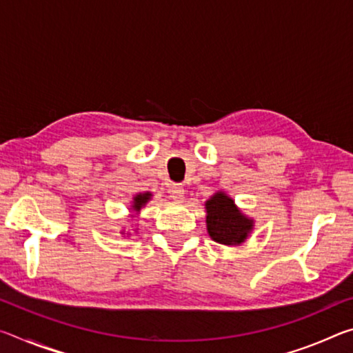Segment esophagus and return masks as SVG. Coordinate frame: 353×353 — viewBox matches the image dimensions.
Masks as SVG:
<instances>
[{
  "instance_id": "esophagus-1",
  "label": "esophagus",
  "mask_w": 353,
  "mask_h": 353,
  "mask_svg": "<svg viewBox=\"0 0 353 353\" xmlns=\"http://www.w3.org/2000/svg\"><path fill=\"white\" fill-rule=\"evenodd\" d=\"M170 194H171V199L176 201V202H182L185 199V188L182 187L181 183H176L172 185L170 188Z\"/></svg>"
}]
</instances>
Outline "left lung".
<instances>
[{"instance_id":"8db88e82","label":"left lung","mask_w":353,"mask_h":353,"mask_svg":"<svg viewBox=\"0 0 353 353\" xmlns=\"http://www.w3.org/2000/svg\"><path fill=\"white\" fill-rule=\"evenodd\" d=\"M207 232L213 241L224 246H241L252 234L255 221L244 214L235 201L218 190L205 201Z\"/></svg>"}]
</instances>
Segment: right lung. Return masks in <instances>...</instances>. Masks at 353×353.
Here are the masks:
<instances>
[{"mask_svg":"<svg viewBox=\"0 0 353 353\" xmlns=\"http://www.w3.org/2000/svg\"><path fill=\"white\" fill-rule=\"evenodd\" d=\"M149 201H152V193H149V191H145V193H137L132 196V201H130V218L135 219L139 218V214L141 212V208H145L146 204ZM137 232V230H135ZM121 235H124V230H121ZM126 235H130L129 232Z\"/></svg>","mask_w":353,"mask_h":353,"instance_id":"right-lung-1","label":"right lung"}]
</instances>
